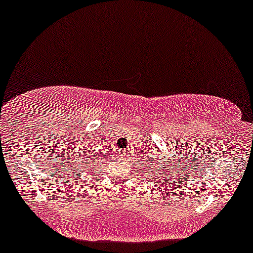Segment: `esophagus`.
Here are the masks:
<instances>
[{
	"mask_svg": "<svg viewBox=\"0 0 253 253\" xmlns=\"http://www.w3.org/2000/svg\"><path fill=\"white\" fill-rule=\"evenodd\" d=\"M121 153H122L123 155H126V151H121Z\"/></svg>",
	"mask_w": 253,
	"mask_h": 253,
	"instance_id": "obj_1",
	"label": "esophagus"
}]
</instances>
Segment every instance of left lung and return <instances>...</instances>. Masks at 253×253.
<instances>
[{
  "mask_svg": "<svg viewBox=\"0 0 253 253\" xmlns=\"http://www.w3.org/2000/svg\"><path fill=\"white\" fill-rule=\"evenodd\" d=\"M150 170H151V169H150Z\"/></svg>",
  "mask_w": 253,
  "mask_h": 253,
  "instance_id": "obj_1",
  "label": "left lung"
}]
</instances>
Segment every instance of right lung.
Segmentation results:
<instances>
[{"instance_id": "right-lung-1", "label": "right lung", "mask_w": 253, "mask_h": 253, "mask_svg": "<svg viewBox=\"0 0 253 253\" xmlns=\"http://www.w3.org/2000/svg\"><path fill=\"white\" fill-rule=\"evenodd\" d=\"M89 152H91V150H88V151H84V152H83V154H84L85 155V157L84 158H86V157H88V155L89 154H92V153H89ZM87 160H88V159H87ZM78 171V170H77Z\"/></svg>"}]
</instances>
